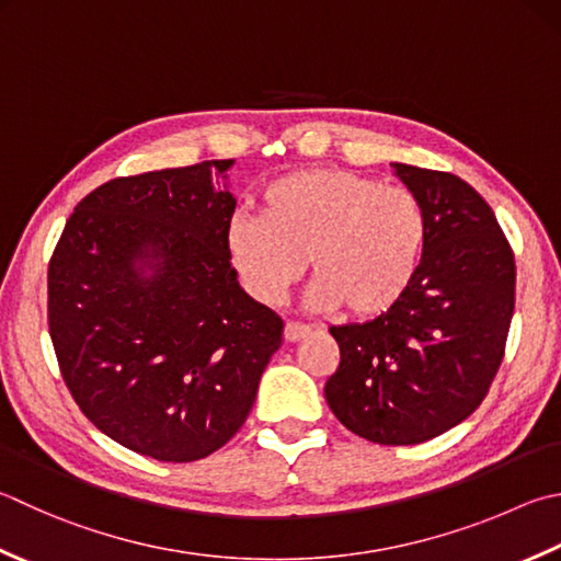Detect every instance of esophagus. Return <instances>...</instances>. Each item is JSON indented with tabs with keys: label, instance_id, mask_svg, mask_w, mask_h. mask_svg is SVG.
<instances>
[{
	"label": "esophagus",
	"instance_id": "1",
	"mask_svg": "<svg viewBox=\"0 0 561 561\" xmlns=\"http://www.w3.org/2000/svg\"><path fill=\"white\" fill-rule=\"evenodd\" d=\"M310 334V327L308 324H300V322H288L285 324V332H283V336H285V342H300V340H305V336Z\"/></svg>",
	"mask_w": 561,
	"mask_h": 561
}]
</instances>
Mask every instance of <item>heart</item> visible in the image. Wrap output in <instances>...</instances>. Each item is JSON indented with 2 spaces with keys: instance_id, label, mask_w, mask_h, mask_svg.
<instances>
[{
  "instance_id": "b5f03b06",
  "label": "heart",
  "mask_w": 561,
  "mask_h": 561,
  "mask_svg": "<svg viewBox=\"0 0 561 561\" xmlns=\"http://www.w3.org/2000/svg\"><path fill=\"white\" fill-rule=\"evenodd\" d=\"M425 244L427 215L410 190L344 168L278 178L263 190L261 215L237 213L225 234L231 268L256 302L278 305L308 259L317 278L310 308L354 317H378L403 300Z\"/></svg>"
}]
</instances>
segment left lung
Here are the masks:
<instances>
[{
    "instance_id": "obj_1",
    "label": "left lung",
    "mask_w": 561,
    "mask_h": 561,
    "mask_svg": "<svg viewBox=\"0 0 561 561\" xmlns=\"http://www.w3.org/2000/svg\"><path fill=\"white\" fill-rule=\"evenodd\" d=\"M427 215L415 283L396 308L332 327L340 368L324 383L336 420L376 445H420L489 393L515 308V259L489 203L461 178L390 163Z\"/></svg>"
}]
</instances>
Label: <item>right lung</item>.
<instances>
[{
  "instance_id": "right-lung-1",
  "label": "right lung",
  "mask_w": 561,
  "mask_h": 561,
  "mask_svg": "<svg viewBox=\"0 0 561 561\" xmlns=\"http://www.w3.org/2000/svg\"><path fill=\"white\" fill-rule=\"evenodd\" d=\"M234 161L114 178L82 197L48 263V330L94 427L158 461H197L249 417L283 320L241 290L225 234Z\"/></svg>"
}]
</instances>
